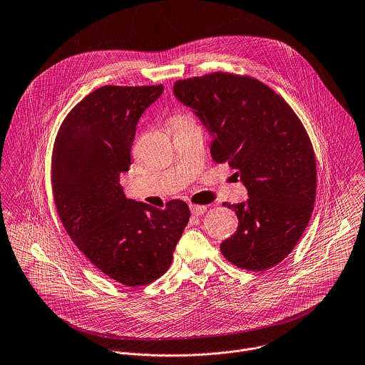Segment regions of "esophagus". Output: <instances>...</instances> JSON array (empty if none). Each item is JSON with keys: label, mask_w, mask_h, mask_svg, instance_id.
Returning a JSON list of instances; mask_svg holds the SVG:
<instances>
[{"label": "esophagus", "mask_w": 365, "mask_h": 365, "mask_svg": "<svg viewBox=\"0 0 365 365\" xmlns=\"http://www.w3.org/2000/svg\"><path fill=\"white\" fill-rule=\"evenodd\" d=\"M190 212L196 216L203 215L206 212V206H199V205H190Z\"/></svg>", "instance_id": "1"}]
</instances>
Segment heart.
Wrapping results in <instances>:
<instances>
[{
	"label": "heart",
	"mask_w": 365,
	"mask_h": 365,
	"mask_svg": "<svg viewBox=\"0 0 365 365\" xmlns=\"http://www.w3.org/2000/svg\"><path fill=\"white\" fill-rule=\"evenodd\" d=\"M182 119H186V118H182V116H175V118L172 119V125H173V123H176V122H179V120H182Z\"/></svg>",
	"instance_id": "b5f03b06"
}]
</instances>
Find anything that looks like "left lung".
<instances>
[{
    "label": "left lung",
    "mask_w": 365,
    "mask_h": 365,
    "mask_svg": "<svg viewBox=\"0 0 365 365\" xmlns=\"http://www.w3.org/2000/svg\"><path fill=\"white\" fill-rule=\"evenodd\" d=\"M175 96L212 136L215 162H227L247 189L230 205L236 233L220 245L235 266L263 272L286 259L306 230L317 189L310 138L289 103L263 82L229 72L176 81Z\"/></svg>",
    "instance_id": "8db88e82"
}]
</instances>
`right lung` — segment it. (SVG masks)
<instances>
[{
	"label": "right lung",
	"instance_id": "right-lung-1",
	"mask_svg": "<svg viewBox=\"0 0 365 365\" xmlns=\"http://www.w3.org/2000/svg\"><path fill=\"white\" fill-rule=\"evenodd\" d=\"M163 85H105L63 119L52 152V192L59 219L86 259L126 286H146L168 272L189 222L183 200L160 210L126 199L119 183L129 170L142 113Z\"/></svg>",
	"mask_w": 365,
	"mask_h": 365
}]
</instances>
